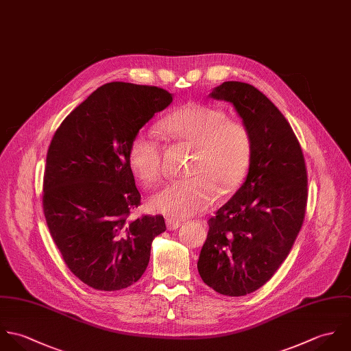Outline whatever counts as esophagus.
<instances>
[{
	"label": "esophagus",
	"mask_w": 351,
	"mask_h": 351,
	"mask_svg": "<svg viewBox=\"0 0 351 351\" xmlns=\"http://www.w3.org/2000/svg\"><path fill=\"white\" fill-rule=\"evenodd\" d=\"M180 225H182V222H180L179 219H175V218H168V219H167V228H168L169 230L178 229Z\"/></svg>",
	"instance_id": "34e87169"
}]
</instances>
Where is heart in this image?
I'll use <instances>...</instances> for the list:
<instances>
[{
    "mask_svg": "<svg viewBox=\"0 0 351 351\" xmlns=\"http://www.w3.org/2000/svg\"><path fill=\"white\" fill-rule=\"evenodd\" d=\"M161 130L197 149L189 175L175 180L149 199L150 209L169 217H190L206 210L219 194L233 191L245 178L254 141L248 126L230 119L219 107L190 103L161 122ZM130 167L145 186L162 178V146L152 133L138 132L129 147Z\"/></svg>",
    "mask_w": 351,
    "mask_h": 351,
    "instance_id": "obj_1",
    "label": "heart"
}]
</instances>
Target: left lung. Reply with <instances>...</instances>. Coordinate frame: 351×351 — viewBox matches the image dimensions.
I'll return each instance as SVG.
<instances>
[{
  "instance_id": "left-lung-1",
  "label": "left lung",
  "mask_w": 351,
  "mask_h": 351,
  "mask_svg": "<svg viewBox=\"0 0 351 351\" xmlns=\"http://www.w3.org/2000/svg\"><path fill=\"white\" fill-rule=\"evenodd\" d=\"M211 97L230 101L248 126L252 160L244 184L209 218L198 271L229 297L271 280L304 223L308 175L301 145L273 101L254 85L225 81Z\"/></svg>"
}]
</instances>
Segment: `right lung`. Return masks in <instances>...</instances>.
I'll return each mask as SVG.
<instances>
[{
	"mask_svg": "<svg viewBox=\"0 0 351 351\" xmlns=\"http://www.w3.org/2000/svg\"><path fill=\"white\" fill-rule=\"evenodd\" d=\"M158 86L114 81L97 88L64 119L50 142L43 176V213L71 273L114 291L145 273L152 241L167 226L142 214L129 147L141 128L168 107Z\"/></svg>",
	"mask_w": 351,
	"mask_h": 351,
	"instance_id": "1",
	"label": "right lung"
}]
</instances>
